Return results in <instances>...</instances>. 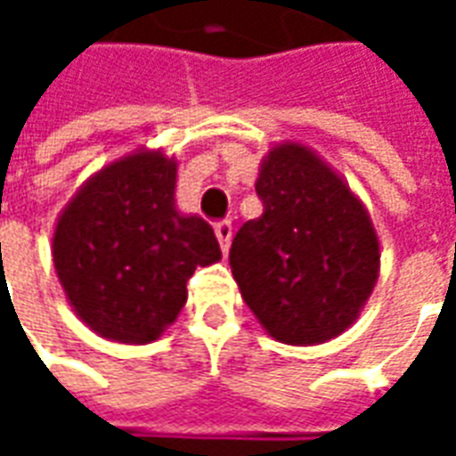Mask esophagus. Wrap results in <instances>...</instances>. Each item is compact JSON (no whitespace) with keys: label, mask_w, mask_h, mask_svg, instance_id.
<instances>
[{"label":"esophagus","mask_w":456,"mask_h":456,"mask_svg":"<svg viewBox=\"0 0 456 456\" xmlns=\"http://www.w3.org/2000/svg\"><path fill=\"white\" fill-rule=\"evenodd\" d=\"M215 234H217L222 254H227L229 244H232V222H219L217 227H215Z\"/></svg>","instance_id":"obj_1"}]
</instances>
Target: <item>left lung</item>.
Here are the masks:
<instances>
[{"label":"left lung","mask_w":456,"mask_h":456,"mask_svg":"<svg viewBox=\"0 0 456 456\" xmlns=\"http://www.w3.org/2000/svg\"><path fill=\"white\" fill-rule=\"evenodd\" d=\"M264 215L241 224L229 266L241 297L283 344H322L356 322L381 268L369 209L315 151L283 141L256 178Z\"/></svg>","instance_id":"left-lung-1"}]
</instances>
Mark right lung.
Wrapping results in <instances>:
<instances>
[{"mask_svg":"<svg viewBox=\"0 0 456 456\" xmlns=\"http://www.w3.org/2000/svg\"><path fill=\"white\" fill-rule=\"evenodd\" d=\"M175 159L134 151L87 178L58 217V281L75 315L104 339H159L185 305L195 268L222 258L208 222L175 208Z\"/></svg>","mask_w":456,"mask_h":456,"instance_id":"add662e5","label":"right lung"}]
</instances>
